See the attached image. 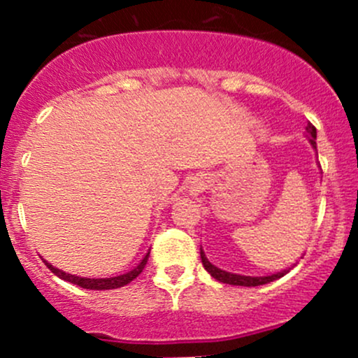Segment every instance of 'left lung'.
Listing matches in <instances>:
<instances>
[{"label":"left lung","mask_w":358,"mask_h":358,"mask_svg":"<svg viewBox=\"0 0 358 358\" xmlns=\"http://www.w3.org/2000/svg\"><path fill=\"white\" fill-rule=\"evenodd\" d=\"M306 132H308V139L309 143L313 144V148H316V127L308 122L306 125ZM200 258H202V265L206 266V270L209 272L215 280L222 282V284H229V285H243V287H257V285H263V284H270V282L277 280V278L284 277L285 273H289V270H282V272L266 275V277H248V275H238V273H231L226 272V270L217 268L212 263L207 260L206 253H203L202 248H200Z\"/></svg>","instance_id":"8db88e82"}]
</instances>
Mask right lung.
Listing matches in <instances>:
<instances>
[{
  "mask_svg": "<svg viewBox=\"0 0 358 358\" xmlns=\"http://www.w3.org/2000/svg\"><path fill=\"white\" fill-rule=\"evenodd\" d=\"M148 258H149V253H146V257L141 260V263L134 268L131 270V272L124 273V275H117V277H110V278H86V277H78V275H71V273H66L62 272V270L56 268V266L50 265L49 262L44 263L47 266H49V270L52 272L54 275H57L59 278H62V280L66 282H71V284L74 285H80V287L83 289H92V290H108V289H119V287H124V285L131 284L132 280L139 275L141 272L144 270V266H146L148 263Z\"/></svg>",
  "mask_w": 358,
  "mask_h": 358,
  "instance_id": "add662e5",
  "label": "right lung"
}]
</instances>
